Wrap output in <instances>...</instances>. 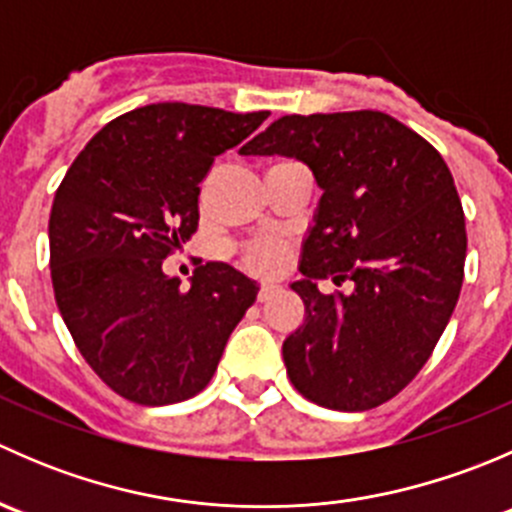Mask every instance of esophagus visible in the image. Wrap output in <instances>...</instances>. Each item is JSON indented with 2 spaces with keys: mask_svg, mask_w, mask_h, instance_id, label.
Wrapping results in <instances>:
<instances>
[{
  "mask_svg": "<svg viewBox=\"0 0 512 512\" xmlns=\"http://www.w3.org/2000/svg\"><path fill=\"white\" fill-rule=\"evenodd\" d=\"M275 292H277V285H272V282H262L260 292H257V302H267Z\"/></svg>",
  "mask_w": 512,
  "mask_h": 512,
  "instance_id": "34e87169",
  "label": "esophagus"
}]
</instances>
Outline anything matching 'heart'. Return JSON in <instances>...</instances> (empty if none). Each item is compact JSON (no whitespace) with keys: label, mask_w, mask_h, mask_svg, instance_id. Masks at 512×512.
<instances>
[{"label":"heart","mask_w":512,"mask_h":512,"mask_svg":"<svg viewBox=\"0 0 512 512\" xmlns=\"http://www.w3.org/2000/svg\"><path fill=\"white\" fill-rule=\"evenodd\" d=\"M287 260V245L275 237H262L240 250V265L255 275H272Z\"/></svg>","instance_id":"1"}]
</instances>
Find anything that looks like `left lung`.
<instances>
[{
    "instance_id": "obj_1",
    "label": "left lung",
    "mask_w": 512,
    "mask_h": 512,
    "mask_svg": "<svg viewBox=\"0 0 512 512\" xmlns=\"http://www.w3.org/2000/svg\"><path fill=\"white\" fill-rule=\"evenodd\" d=\"M242 156H294L312 168L317 218L302 250L304 324L282 344L304 399L376 409L414 381L463 285L466 218L441 153L381 111L282 116ZM319 279L353 292L324 295Z\"/></svg>"
}]
</instances>
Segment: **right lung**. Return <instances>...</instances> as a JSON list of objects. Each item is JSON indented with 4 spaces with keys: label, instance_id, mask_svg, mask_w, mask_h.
Returning <instances> with one entry per match:
<instances>
[{
    "label": "right lung",
    "instance_id": "add662e5",
    "mask_svg": "<svg viewBox=\"0 0 512 512\" xmlns=\"http://www.w3.org/2000/svg\"><path fill=\"white\" fill-rule=\"evenodd\" d=\"M267 111L151 103L113 118L66 170L49 218L56 307L98 379L141 406L178 404L213 379L257 285L223 262L190 289L163 260L198 230V195L215 156Z\"/></svg>",
    "mask_w": 512,
    "mask_h": 512
}]
</instances>
